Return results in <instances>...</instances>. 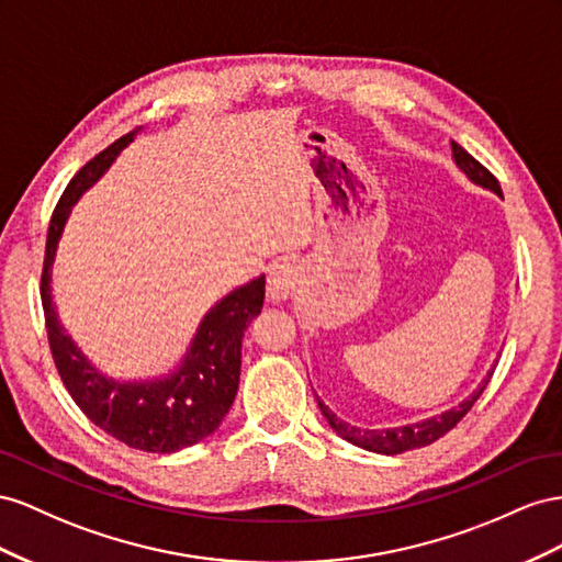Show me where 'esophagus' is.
<instances>
[{
	"label": "esophagus",
	"mask_w": 562,
	"mask_h": 562,
	"mask_svg": "<svg viewBox=\"0 0 562 562\" xmlns=\"http://www.w3.org/2000/svg\"><path fill=\"white\" fill-rule=\"evenodd\" d=\"M299 282H301V272H299L296 263L282 261L278 266H272L270 276H268V296L272 301L290 299L296 292Z\"/></svg>",
	"instance_id": "esophagus-1"
}]
</instances>
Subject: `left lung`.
Listing matches in <instances>:
<instances>
[{
	"label": "left lung",
	"instance_id": "left-lung-1",
	"mask_svg": "<svg viewBox=\"0 0 562 562\" xmlns=\"http://www.w3.org/2000/svg\"><path fill=\"white\" fill-rule=\"evenodd\" d=\"M452 153H454V162L457 167L469 176V179L477 186L483 188H490L494 190L496 195H502V186L499 181H496V176L485 169L483 165L477 162V159L473 155H469L467 150H463L459 143L452 140ZM494 374V367L492 372L487 374V379L480 383V386L475 389V393L471 397L463 400L461 405L452 407L450 412H442L438 416H430V419L426 422H419V424H409V426H400V428H386V430H367V428H356L350 426L346 422H341L339 416H336L327 405H323L317 400L319 409H323L325 419L329 422V426L339 432V436L352 445L358 447H364V450L370 452H379V454H400V452H407V450H419V447H426V445H432L436 440H440L445 432H450L463 416H467L471 412V407L475 405V400L483 395L487 381L492 379Z\"/></svg>",
	"mask_w": 562,
	"mask_h": 562
}]
</instances>
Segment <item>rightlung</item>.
I'll list each match as a JSON object with an SVG mask.
<instances>
[{
	"label": "right lung",
	"mask_w": 562,
	"mask_h": 562,
	"mask_svg": "<svg viewBox=\"0 0 562 562\" xmlns=\"http://www.w3.org/2000/svg\"><path fill=\"white\" fill-rule=\"evenodd\" d=\"M132 138L134 132L124 134L89 159L63 190L52 214L49 233H46L40 294L56 370L77 407L108 436L134 447V450L171 454L212 436L223 416L228 414L239 383L243 336L251 319L263 308L266 278L261 276L239 286L204 315L186 360L167 379L117 383L93 370L58 325L49 286L52 263L72 204L112 165V159Z\"/></svg>",
	"instance_id": "1"
}]
</instances>
